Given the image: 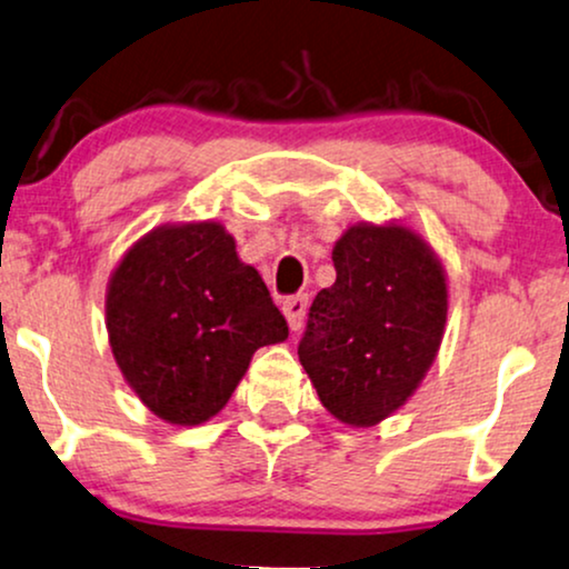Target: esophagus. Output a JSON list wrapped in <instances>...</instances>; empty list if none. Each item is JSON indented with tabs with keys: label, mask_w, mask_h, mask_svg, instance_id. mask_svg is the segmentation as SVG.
<instances>
[{
	"label": "esophagus",
	"mask_w": 569,
	"mask_h": 569,
	"mask_svg": "<svg viewBox=\"0 0 569 569\" xmlns=\"http://www.w3.org/2000/svg\"><path fill=\"white\" fill-rule=\"evenodd\" d=\"M280 309H283L286 320H289V328L299 330L301 320H305V312H307V293H297V297L283 299V307Z\"/></svg>",
	"instance_id": "esophagus-1"
}]
</instances>
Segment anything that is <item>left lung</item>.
<instances>
[{"mask_svg":"<svg viewBox=\"0 0 569 569\" xmlns=\"http://www.w3.org/2000/svg\"><path fill=\"white\" fill-rule=\"evenodd\" d=\"M336 283L309 307L299 362L322 407L370 428L405 407L441 347L449 291L436 251L397 222H357L333 247Z\"/></svg>","mask_w":569,"mask_h":569,"instance_id":"left-lung-1","label":"left lung"}]
</instances>
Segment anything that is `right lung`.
Masks as SVG:
<instances>
[{
  "mask_svg": "<svg viewBox=\"0 0 569 569\" xmlns=\"http://www.w3.org/2000/svg\"><path fill=\"white\" fill-rule=\"evenodd\" d=\"M104 312L128 386L172 426L218 415L251 355L289 338L260 272L214 220L160 226L136 241L112 272Z\"/></svg>",
  "mask_w": 569,
  "mask_h": 569,
  "instance_id": "obj_1",
  "label": "right lung"
}]
</instances>
